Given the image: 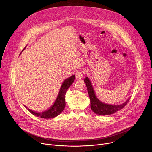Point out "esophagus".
Listing matches in <instances>:
<instances>
[{
	"instance_id": "1",
	"label": "esophagus",
	"mask_w": 152,
	"mask_h": 152,
	"mask_svg": "<svg viewBox=\"0 0 152 152\" xmlns=\"http://www.w3.org/2000/svg\"><path fill=\"white\" fill-rule=\"evenodd\" d=\"M76 78L77 80H80L83 78V75H84V72L82 71H78L77 73H76Z\"/></svg>"
}]
</instances>
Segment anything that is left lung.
<instances>
[{"label":"left lung","mask_w":152,"mask_h":152,"mask_svg":"<svg viewBox=\"0 0 152 152\" xmlns=\"http://www.w3.org/2000/svg\"><path fill=\"white\" fill-rule=\"evenodd\" d=\"M84 82L86 84L88 92L89 94L90 102H91V108L94 112L100 115H111L122 108H124L125 105L128 103L130 98L124 104L119 105H109L104 104L100 101L96 97L95 92L94 91L93 87L92 86L91 83L89 78L86 77L84 79Z\"/></svg>","instance_id":"1"}]
</instances>
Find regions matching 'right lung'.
<instances>
[{
  "label": "right lung",
  "mask_w": 152,
  "mask_h": 152,
  "mask_svg": "<svg viewBox=\"0 0 152 152\" xmlns=\"http://www.w3.org/2000/svg\"><path fill=\"white\" fill-rule=\"evenodd\" d=\"M75 77V76L74 75H73L71 77H70L69 78L66 79L65 81L63 82L55 102L48 109L44 111L42 113H39V112H34V111L27 108L26 106H25V107L27 109V110L30 113H31L33 115L37 116H39L42 118L51 119V118L56 117L57 116H58L62 112V111L65 108V94H66L67 89L69 88V87H70L74 83Z\"/></svg>",
  "instance_id": "obj_1"
}]
</instances>
